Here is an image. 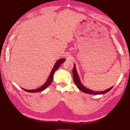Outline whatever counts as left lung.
Wrapping results in <instances>:
<instances>
[{"mask_svg": "<svg viewBox=\"0 0 130 130\" xmlns=\"http://www.w3.org/2000/svg\"><path fill=\"white\" fill-rule=\"evenodd\" d=\"M72 75H73V78H74V81L75 84V85L77 86L78 87V89L80 90L81 91H83L85 93H88V94H92V95H101V94H104L105 93H107L109 91H110L111 89H112L113 87H111L110 88L108 89L105 91H93V90H90L89 89H87V87L84 86L83 84L81 83L80 77L79 76V75H78V73L76 70V66H75V64H74V66L73 68V71H72Z\"/></svg>", "mask_w": 130, "mask_h": 130, "instance_id": "left-lung-1", "label": "left lung"}]
</instances>
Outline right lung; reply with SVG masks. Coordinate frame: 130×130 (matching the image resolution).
Instances as JSON below:
<instances>
[{
    "label": "right lung",
    "instance_id": "add662e5",
    "mask_svg": "<svg viewBox=\"0 0 130 130\" xmlns=\"http://www.w3.org/2000/svg\"><path fill=\"white\" fill-rule=\"evenodd\" d=\"M65 60L66 59H64V58L60 59H59L58 61L56 62V63L55 64V65H54V67L52 69V70H51V71L50 72L49 77H48V78H47V80H46V82L44 83V85H43L40 87H38V89H34V90H26V89H23V88H22V89H23L24 90H25V91H26V92H32V93L43 91L44 90H45V89L47 88V87L50 85V84L51 83V82H52L53 80V75H54V73H55V72L56 71L57 69H58L60 67V65H61L62 64V63L65 61Z\"/></svg>",
    "mask_w": 130,
    "mask_h": 130
}]
</instances>
